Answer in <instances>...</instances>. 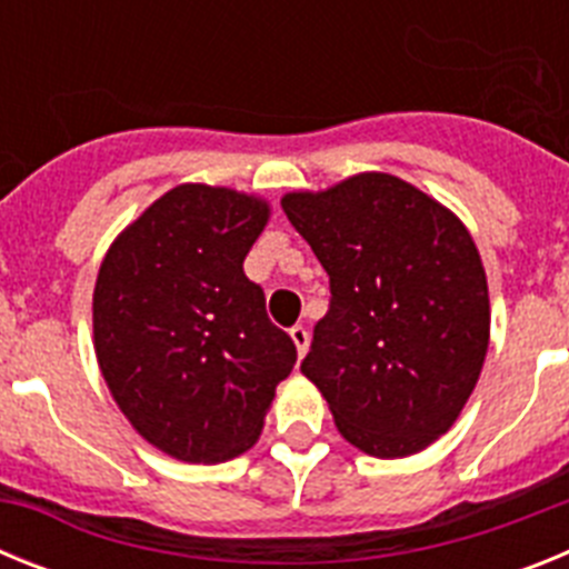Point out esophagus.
<instances>
[{
	"label": "esophagus",
	"mask_w": 569,
	"mask_h": 569,
	"mask_svg": "<svg viewBox=\"0 0 569 569\" xmlns=\"http://www.w3.org/2000/svg\"><path fill=\"white\" fill-rule=\"evenodd\" d=\"M290 339H293L296 350H299V356L308 353V345H310V333L305 325H296V328H290Z\"/></svg>",
	"instance_id": "34e87169"
}]
</instances>
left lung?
Wrapping results in <instances>:
<instances>
[{"label": "left lung", "mask_w": 569, "mask_h": 569, "mask_svg": "<svg viewBox=\"0 0 569 569\" xmlns=\"http://www.w3.org/2000/svg\"><path fill=\"white\" fill-rule=\"evenodd\" d=\"M281 210L330 276V308L301 361L350 445L379 459L425 450L470 399L490 339V299L465 224L387 173Z\"/></svg>", "instance_id": "obj_1"}]
</instances>
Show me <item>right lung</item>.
Returning <instances> with one entry per match:
<instances>
[{"label":"right lung","mask_w":569,"mask_h":569,"mask_svg":"<svg viewBox=\"0 0 569 569\" xmlns=\"http://www.w3.org/2000/svg\"><path fill=\"white\" fill-rule=\"evenodd\" d=\"M268 204L208 184L156 199L104 256L93 290L97 359L116 405L182 461L233 459L261 433L296 345L241 261Z\"/></svg>","instance_id":"right-lung-1"}]
</instances>
